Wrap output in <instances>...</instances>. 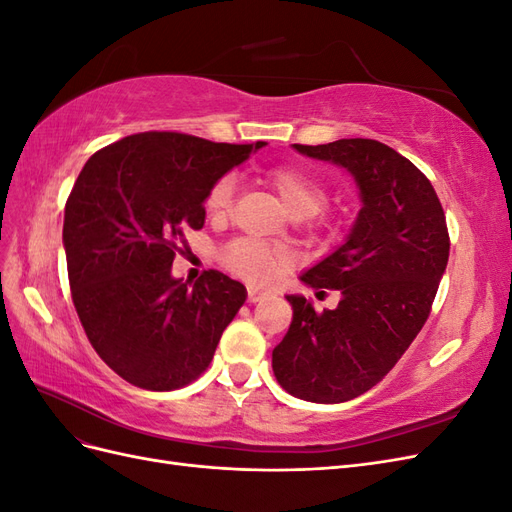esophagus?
<instances>
[{
    "label": "esophagus",
    "mask_w": 512,
    "mask_h": 512,
    "mask_svg": "<svg viewBox=\"0 0 512 512\" xmlns=\"http://www.w3.org/2000/svg\"><path fill=\"white\" fill-rule=\"evenodd\" d=\"M269 290H262V288H247V301L250 303H258V301H265L269 299Z\"/></svg>",
    "instance_id": "1"
}]
</instances>
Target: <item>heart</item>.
I'll return each mask as SVG.
<instances>
[{
  "label": "heart",
  "mask_w": 512,
  "mask_h": 512,
  "mask_svg": "<svg viewBox=\"0 0 512 512\" xmlns=\"http://www.w3.org/2000/svg\"><path fill=\"white\" fill-rule=\"evenodd\" d=\"M265 181L280 196L282 205L292 218H307L318 213L327 205L329 190L314 170L301 164H275L265 170ZM237 179L235 175H222L211 183L205 196V211L213 220H224L232 209V196H235ZM284 252L280 247L267 245L254 239H235L230 241L222 260L224 265L245 277L250 282H267L275 271L284 265Z\"/></svg>",
  "instance_id": "b5f03b06"
}]
</instances>
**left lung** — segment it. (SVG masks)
Wrapping results in <instances>:
<instances>
[{
  "instance_id": "8db88e82",
  "label": "left lung",
  "mask_w": 512,
  "mask_h": 512,
  "mask_svg": "<svg viewBox=\"0 0 512 512\" xmlns=\"http://www.w3.org/2000/svg\"><path fill=\"white\" fill-rule=\"evenodd\" d=\"M294 149L348 168L363 207L348 241L301 277L339 290L342 301L318 314L290 294L292 322L273 350V374L294 397L342 404L389 374L423 329L451 239L431 181L389 145L342 138Z\"/></svg>"
}]
</instances>
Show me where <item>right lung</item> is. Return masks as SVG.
Instances as JSON below:
<instances>
[{
  "label": "right lung",
  "mask_w": 512,
  "mask_h": 512,
  "mask_svg": "<svg viewBox=\"0 0 512 512\" xmlns=\"http://www.w3.org/2000/svg\"><path fill=\"white\" fill-rule=\"evenodd\" d=\"M262 145L141 132L96 151L76 179L64 215L72 303L100 359L138 389L196 380L243 305L245 286L222 271L190 284L170 267L185 230L205 224L211 183Z\"/></svg>",
  "instance_id": "right-lung-1"
}]
</instances>
